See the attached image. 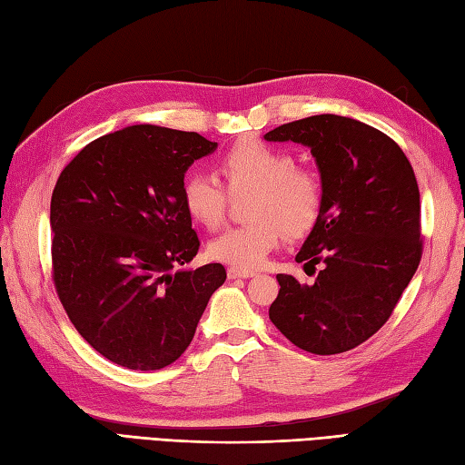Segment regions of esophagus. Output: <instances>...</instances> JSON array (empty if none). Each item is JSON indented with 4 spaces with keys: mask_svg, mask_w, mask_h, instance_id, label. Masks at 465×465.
I'll return each instance as SVG.
<instances>
[{
    "mask_svg": "<svg viewBox=\"0 0 465 465\" xmlns=\"http://www.w3.org/2000/svg\"><path fill=\"white\" fill-rule=\"evenodd\" d=\"M251 276H256V272L241 271V268H234V266L229 268V278H251Z\"/></svg>",
    "mask_w": 465,
    "mask_h": 465,
    "instance_id": "34e87169",
    "label": "esophagus"
}]
</instances>
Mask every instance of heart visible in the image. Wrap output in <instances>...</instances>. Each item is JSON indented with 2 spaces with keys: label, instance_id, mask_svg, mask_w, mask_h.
Here are the masks:
<instances>
[{
  "label": "heart",
  "instance_id": "heart-1",
  "mask_svg": "<svg viewBox=\"0 0 465 465\" xmlns=\"http://www.w3.org/2000/svg\"><path fill=\"white\" fill-rule=\"evenodd\" d=\"M221 173L232 193L254 189L251 223L234 224L209 242V256L241 271L261 268L281 244L284 231L292 236L316 223L324 201V183L294 154L264 141H241L223 154ZM183 204L194 221L216 226L226 213L229 193L216 174L191 171L183 181Z\"/></svg>",
  "mask_w": 465,
  "mask_h": 465
}]
</instances>
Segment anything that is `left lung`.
Returning <instances> with one entry per match:
<instances>
[{"mask_svg": "<svg viewBox=\"0 0 465 465\" xmlns=\"http://www.w3.org/2000/svg\"><path fill=\"white\" fill-rule=\"evenodd\" d=\"M264 139L311 147L324 183L320 216L296 254L314 281L276 274L268 316L306 352H348L388 322L420 264L414 169L394 139L350 117L298 119Z\"/></svg>", "mask_w": 465, "mask_h": 465, "instance_id": "8db88e82", "label": "left lung"}]
</instances>
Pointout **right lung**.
<instances>
[{"instance_id": "obj_1", "label": "right lung", "mask_w": 465, "mask_h": 465, "mask_svg": "<svg viewBox=\"0 0 465 465\" xmlns=\"http://www.w3.org/2000/svg\"><path fill=\"white\" fill-rule=\"evenodd\" d=\"M216 143L154 125L91 141L51 194V278L77 332L131 370L173 364L197 330L224 266L177 271L201 241L183 204L191 164Z\"/></svg>"}]
</instances>
